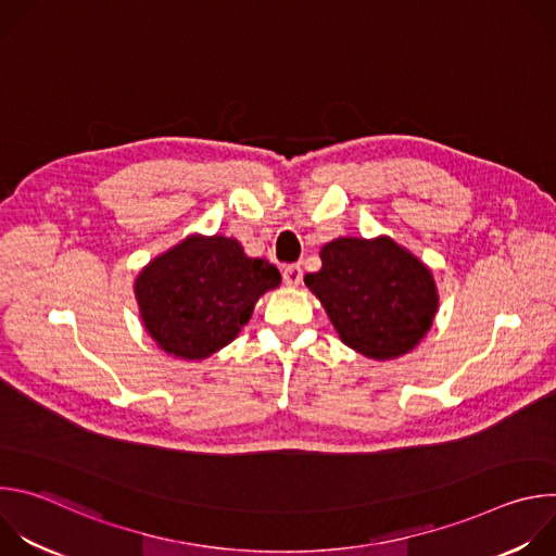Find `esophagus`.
<instances>
[{"label": "esophagus", "instance_id": "34e87169", "mask_svg": "<svg viewBox=\"0 0 556 556\" xmlns=\"http://www.w3.org/2000/svg\"><path fill=\"white\" fill-rule=\"evenodd\" d=\"M281 277H283V281H286L288 286H299L301 279H303V268H301L299 264H288V266L283 268Z\"/></svg>", "mask_w": 556, "mask_h": 556}]
</instances>
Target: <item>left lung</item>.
<instances>
[{
    "mask_svg": "<svg viewBox=\"0 0 556 556\" xmlns=\"http://www.w3.org/2000/svg\"><path fill=\"white\" fill-rule=\"evenodd\" d=\"M321 262V270L303 281L352 350L376 361L395 358L431 328L438 307L433 277L389 237H339L324 247Z\"/></svg>",
    "mask_w": 556,
    "mask_h": 556,
    "instance_id": "8db88e82",
    "label": "left lung"
}]
</instances>
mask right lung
<instances>
[{
	"instance_id": "obj_1",
	"label": "right lung",
	"mask_w": 556,
	"mask_h": 556,
	"mask_svg": "<svg viewBox=\"0 0 556 556\" xmlns=\"http://www.w3.org/2000/svg\"><path fill=\"white\" fill-rule=\"evenodd\" d=\"M281 281L266 260H251L232 237L191 235L155 257L136 279L142 324L165 352L200 361L249 324L255 301Z\"/></svg>"
}]
</instances>
